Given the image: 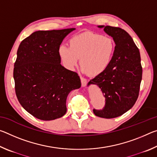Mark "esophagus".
<instances>
[{
	"instance_id": "esophagus-1",
	"label": "esophagus",
	"mask_w": 157,
	"mask_h": 157,
	"mask_svg": "<svg viewBox=\"0 0 157 157\" xmlns=\"http://www.w3.org/2000/svg\"><path fill=\"white\" fill-rule=\"evenodd\" d=\"M80 79H81V82H82V87L86 86V84H87L86 79L83 78H82V77L80 78Z\"/></svg>"
}]
</instances>
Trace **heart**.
I'll use <instances>...</instances> for the list:
<instances>
[{
  "label": "heart",
  "instance_id": "heart-1",
  "mask_svg": "<svg viewBox=\"0 0 157 157\" xmlns=\"http://www.w3.org/2000/svg\"><path fill=\"white\" fill-rule=\"evenodd\" d=\"M68 47L61 45L58 54L68 70L73 71L80 59L82 71L93 77L105 73L109 67L116 52V44L109 36L85 32L73 36Z\"/></svg>",
  "mask_w": 157,
  "mask_h": 157
}]
</instances>
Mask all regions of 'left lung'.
Masks as SVG:
<instances>
[{
  "label": "left lung",
  "instance_id": "1",
  "mask_svg": "<svg viewBox=\"0 0 157 157\" xmlns=\"http://www.w3.org/2000/svg\"><path fill=\"white\" fill-rule=\"evenodd\" d=\"M111 36L116 44V52L107 70L96 76L88 85L95 84L105 98V106L94 109L96 116L116 118L127 112L136 102L142 79V66L139 50L131 36L120 28L98 25Z\"/></svg>",
  "mask_w": 157,
  "mask_h": 157
}]
</instances>
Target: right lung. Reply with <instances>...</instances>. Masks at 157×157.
I'll use <instances>...</instances> for the list:
<instances>
[{
  "instance_id": "add662e5",
  "label": "right lung",
  "mask_w": 157,
  "mask_h": 157,
  "mask_svg": "<svg viewBox=\"0 0 157 157\" xmlns=\"http://www.w3.org/2000/svg\"><path fill=\"white\" fill-rule=\"evenodd\" d=\"M75 28L36 31L21 41L14 63L15 91L24 109L42 121L66 112V99L81 87L78 74L61 65L58 48Z\"/></svg>"
}]
</instances>
